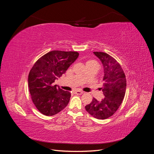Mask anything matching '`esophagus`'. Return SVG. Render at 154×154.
Returning <instances> with one entry per match:
<instances>
[{
	"instance_id": "obj_1",
	"label": "esophagus",
	"mask_w": 154,
	"mask_h": 154,
	"mask_svg": "<svg viewBox=\"0 0 154 154\" xmlns=\"http://www.w3.org/2000/svg\"><path fill=\"white\" fill-rule=\"evenodd\" d=\"M74 93H75V94H77V95H81V94H83V92L80 91H74Z\"/></svg>"
}]
</instances>
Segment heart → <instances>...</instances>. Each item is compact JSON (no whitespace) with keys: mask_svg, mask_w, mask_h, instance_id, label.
Instances as JSON below:
<instances>
[{"mask_svg":"<svg viewBox=\"0 0 154 154\" xmlns=\"http://www.w3.org/2000/svg\"><path fill=\"white\" fill-rule=\"evenodd\" d=\"M86 65H96V66H98V63H97L95 60H89L86 63Z\"/></svg>","mask_w":154,"mask_h":154,"instance_id":"heart-1","label":"heart"}]
</instances>
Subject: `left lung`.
Segmentation results:
<instances>
[{"label":"left lung","mask_w":154,"mask_h":154,"mask_svg":"<svg viewBox=\"0 0 154 154\" xmlns=\"http://www.w3.org/2000/svg\"><path fill=\"white\" fill-rule=\"evenodd\" d=\"M94 54L103 63V86L100 89L103 91L105 97L101 101L93 98L91 103L85 106V109L94 118L105 119L112 116L122 103L127 80L122 67L115 58L103 52L96 51Z\"/></svg>","instance_id":"obj_1"}]
</instances>
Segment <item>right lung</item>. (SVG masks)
Listing matches in <instances>:
<instances>
[{
  "instance_id": "add662e5",
  "label": "right lung",
  "mask_w": 154,
  "mask_h": 154,
  "mask_svg": "<svg viewBox=\"0 0 154 154\" xmlns=\"http://www.w3.org/2000/svg\"><path fill=\"white\" fill-rule=\"evenodd\" d=\"M76 51H52L40 57L28 76L31 100L42 114L51 116L62 111L69 103L71 93L54 85L78 57Z\"/></svg>"
}]
</instances>
